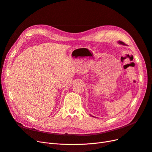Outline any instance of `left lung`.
<instances>
[{"mask_svg": "<svg viewBox=\"0 0 152 152\" xmlns=\"http://www.w3.org/2000/svg\"><path fill=\"white\" fill-rule=\"evenodd\" d=\"M118 43H120V44H122V45H124V43L123 42H122V41H118Z\"/></svg>", "mask_w": 152, "mask_h": 152, "instance_id": "obj_1", "label": "left lung"}]
</instances>
